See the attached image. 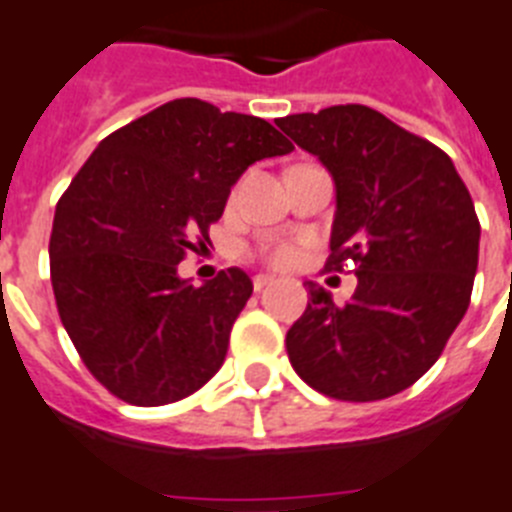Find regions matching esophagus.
<instances>
[{"label":"esophagus","mask_w":512,"mask_h":512,"mask_svg":"<svg viewBox=\"0 0 512 512\" xmlns=\"http://www.w3.org/2000/svg\"><path fill=\"white\" fill-rule=\"evenodd\" d=\"M272 282H275V277L256 275V277H253V290H256V293H261V290L267 288V285H272Z\"/></svg>","instance_id":"34e87169"}]
</instances>
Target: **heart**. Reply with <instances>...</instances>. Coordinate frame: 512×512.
<instances>
[{
  "mask_svg": "<svg viewBox=\"0 0 512 512\" xmlns=\"http://www.w3.org/2000/svg\"><path fill=\"white\" fill-rule=\"evenodd\" d=\"M298 259V251L293 245H277L275 251L269 253V261L275 264V267H288L293 261Z\"/></svg>",
  "mask_w": 512,
  "mask_h": 512,
  "instance_id": "obj_1",
  "label": "heart"
}]
</instances>
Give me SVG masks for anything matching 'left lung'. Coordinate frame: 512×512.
<instances>
[{
	"mask_svg": "<svg viewBox=\"0 0 512 512\" xmlns=\"http://www.w3.org/2000/svg\"><path fill=\"white\" fill-rule=\"evenodd\" d=\"M335 182L325 269L354 261L357 290L312 301L285 346L304 383L341 402H378L410 388L441 357L468 312L478 267L470 192L444 150L367 105H333L277 121Z\"/></svg>",
	"mask_w": 512,
	"mask_h": 512,
	"instance_id": "left-lung-1",
	"label": "left lung"
}]
</instances>
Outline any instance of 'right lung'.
<instances>
[{"label":"right lung","mask_w":512,"mask_h":512,"mask_svg":"<svg viewBox=\"0 0 512 512\" xmlns=\"http://www.w3.org/2000/svg\"><path fill=\"white\" fill-rule=\"evenodd\" d=\"M290 150L264 118L182 97L89 155L57 200L49 275L63 327L110 394L161 407L214 378L253 282L230 267L195 288L177 264L211 243L240 174Z\"/></svg>","instance_id":"1"}]
</instances>
